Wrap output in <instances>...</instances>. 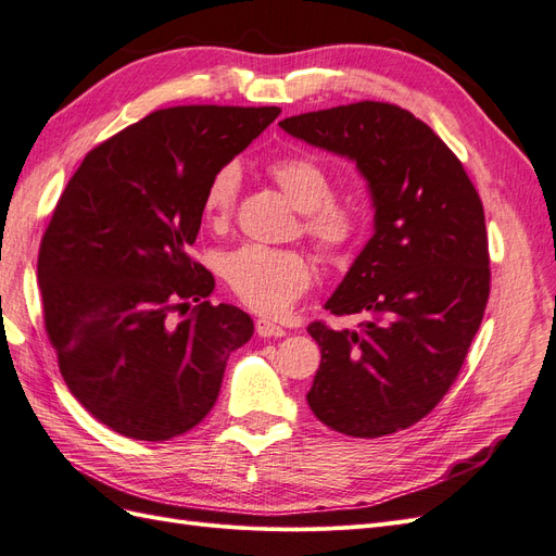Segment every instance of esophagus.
Wrapping results in <instances>:
<instances>
[{"mask_svg": "<svg viewBox=\"0 0 556 556\" xmlns=\"http://www.w3.org/2000/svg\"><path fill=\"white\" fill-rule=\"evenodd\" d=\"M255 329L262 339H280V336H285V329L280 325L271 323V319H257Z\"/></svg>", "mask_w": 556, "mask_h": 556, "instance_id": "1", "label": "esophagus"}]
</instances>
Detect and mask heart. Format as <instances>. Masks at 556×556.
<instances>
[{
  "label": "heart",
  "mask_w": 556,
  "mask_h": 556,
  "mask_svg": "<svg viewBox=\"0 0 556 556\" xmlns=\"http://www.w3.org/2000/svg\"><path fill=\"white\" fill-rule=\"evenodd\" d=\"M268 176L301 211V233L329 262L348 257L362 241L366 213L359 201L333 194V176L311 155H285L268 162ZM241 169L227 162L204 190V217L213 227H225L237 206ZM223 276L243 306L262 315H282L306 294L313 266L296 248L241 245L223 260Z\"/></svg>",
  "instance_id": "b5f03b06"
}]
</instances>
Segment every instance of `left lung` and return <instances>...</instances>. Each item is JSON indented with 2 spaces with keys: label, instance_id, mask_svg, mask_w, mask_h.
Here are the masks:
<instances>
[{
  "label": "left lung",
  "instance_id": "left-lung-1",
  "mask_svg": "<svg viewBox=\"0 0 556 556\" xmlns=\"http://www.w3.org/2000/svg\"><path fill=\"white\" fill-rule=\"evenodd\" d=\"M280 127L355 160L376 206V233L327 301L331 315L366 319L357 331L308 325L323 352L308 406L352 439L408 429L457 380L490 299L480 194L439 134L396 104L311 111Z\"/></svg>",
  "mask_w": 556,
  "mask_h": 556
}]
</instances>
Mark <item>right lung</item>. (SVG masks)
<instances>
[{
	"label": "right lung",
	"mask_w": 556,
	"mask_h": 556,
	"mask_svg": "<svg viewBox=\"0 0 556 556\" xmlns=\"http://www.w3.org/2000/svg\"><path fill=\"white\" fill-rule=\"evenodd\" d=\"M278 113L153 111L92 148L58 199L37 262L48 341L72 394L127 439L197 427L229 355L250 341V315L206 301L215 280L188 248L211 176Z\"/></svg>",
	"instance_id": "obj_1"
}]
</instances>
